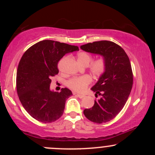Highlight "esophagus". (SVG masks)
Instances as JSON below:
<instances>
[{
    "label": "esophagus",
    "instance_id": "esophagus-1",
    "mask_svg": "<svg viewBox=\"0 0 155 155\" xmlns=\"http://www.w3.org/2000/svg\"><path fill=\"white\" fill-rule=\"evenodd\" d=\"M74 95H76V96H77V97H79V98H81H81H84V97H85L84 95H79V94H76L75 92H74Z\"/></svg>",
    "mask_w": 155,
    "mask_h": 155
}]
</instances>
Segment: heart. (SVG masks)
Here are the masks:
<instances>
[{"mask_svg": "<svg viewBox=\"0 0 155 155\" xmlns=\"http://www.w3.org/2000/svg\"><path fill=\"white\" fill-rule=\"evenodd\" d=\"M78 61L82 65H88L91 63V55L87 52H80L78 54ZM106 69V61L104 58H99L95 60L90 65V71L94 75L99 76L102 75ZM92 78L89 75L76 76L67 82V85L71 90L77 92H82L86 90L88 85L91 83Z\"/></svg>", "mask_w": 155, "mask_h": 155, "instance_id": "heart-1", "label": "heart"}]
</instances>
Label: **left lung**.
Returning <instances> with one entry per match:
<instances>
[{
	"mask_svg": "<svg viewBox=\"0 0 155 155\" xmlns=\"http://www.w3.org/2000/svg\"><path fill=\"white\" fill-rule=\"evenodd\" d=\"M87 52L98 54L106 61V69L91 88L101 98L90 108L84 110L91 122L104 123L111 120L127 102L133 87V76L130 62L122 47L109 41H100L80 47Z\"/></svg>",
	"mask_w": 155,
	"mask_h": 155,
	"instance_id": "8db88e82",
	"label": "left lung"
}]
</instances>
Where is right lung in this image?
Instances as JSON below:
<instances>
[{"mask_svg": "<svg viewBox=\"0 0 155 155\" xmlns=\"http://www.w3.org/2000/svg\"><path fill=\"white\" fill-rule=\"evenodd\" d=\"M75 51H79L76 46L44 40L22 55L17 72V94L27 112L39 122L50 123L63 115L72 92L68 88H62L60 92L51 90V79L59 72V60Z\"/></svg>", "mask_w": 155, "mask_h": 155, "instance_id": "obj_1", "label": "right lung"}]
</instances>
